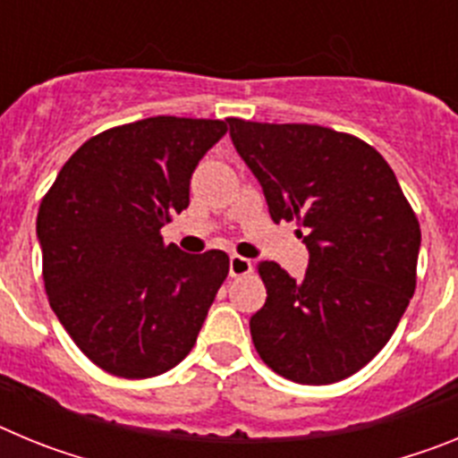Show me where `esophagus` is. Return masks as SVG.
<instances>
[{
  "label": "esophagus",
  "mask_w": 458,
  "mask_h": 458,
  "mask_svg": "<svg viewBox=\"0 0 458 458\" xmlns=\"http://www.w3.org/2000/svg\"><path fill=\"white\" fill-rule=\"evenodd\" d=\"M248 273H252V261L241 257V254H232V259H229V275L232 277H242V275Z\"/></svg>",
  "instance_id": "1"
}]
</instances>
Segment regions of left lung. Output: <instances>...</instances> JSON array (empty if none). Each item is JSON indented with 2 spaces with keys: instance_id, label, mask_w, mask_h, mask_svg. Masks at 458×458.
<instances>
[{
  "instance_id": "8db88e82",
  "label": "left lung",
  "mask_w": 458,
  "mask_h": 458,
  "mask_svg": "<svg viewBox=\"0 0 458 458\" xmlns=\"http://www.w3.org/2000/svg\"><path fill=\"white\" fill-rule=\"evenodd\" d=\"M226 121L273 222L295 220L310 250L301 282L275 261L257 266L268 295L250 318L254 349L293 383L349 378L386 346L415 293L418 216L390 165L355 135Z\"/></svg>"
}]
</instances>
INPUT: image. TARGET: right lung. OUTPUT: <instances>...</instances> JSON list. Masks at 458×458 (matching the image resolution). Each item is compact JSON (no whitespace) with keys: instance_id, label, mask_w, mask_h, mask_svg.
Returning <instances> with one entry per match:
<instances>
[{"instance_id":"1","label":"right lung","mask_w":458,"mask_h":458,"mask_svg":"<svg viewBox=\"0 0 458 458\" xmlns=\"http://www.w3.org/2000/svg\"><path fill=\"white\" fill-rule=\"evenodd\" d=\"M226 121L151 116L93 135L36 217L50 307L93 365L151 378L192 351L229 273L222 250L185 254L163 229Z\"/></svg>"}]
</instances>
